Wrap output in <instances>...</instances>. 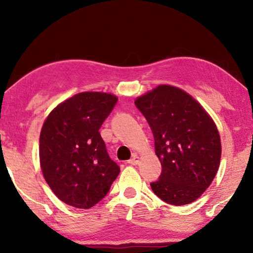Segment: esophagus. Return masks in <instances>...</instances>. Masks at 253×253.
Instances as JSON below:
<instances>
[{"mask_svg":"<svg viewBox=\"0 0 253 253\" xmlns=\"http://www.w3.org/2000/svg\"><path fill=\"white\" fill-rule=\"evenodd\" d=\"M139 157H138L137 154H133L132 155V158L130 159L129 161H127V164H130V165H132V166H137L138 164H139Z\"/></svg>","mask_w":253,"mask_h":253,"instance_id":"34e87169","label":"esophagus"}]
</instances>
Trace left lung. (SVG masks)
Returning <instances> with one entry per match:
<instances>
[{
  "label": "left lung",
  "instance_id": "left-lung-1",
  "mask_svg": "<svg viewBox=\"0 0 253 253\" xmlns=\"http://www.w3.org/2000/svg\"><path fill=\"white\" fill-rule=\"evenodd\" d=\"M154 136L162 166L151 188L159 198L181 206L195 202L215 177L221 159L219 131L197 100L171 85H159L134 100Z\"/></svg>",
  "mask_w": 253,
  "mask_h": 253
}]
</instances>
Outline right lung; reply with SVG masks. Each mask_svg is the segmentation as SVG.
Segmentation results:
<instances>
[{
	"instance_id": "add662e5",
	"label": "right lung",
	"mask_w": 253,
	"mask_h": 253,
	"mask_svg": "<svg viewBox=\"0 0 253 253\" xmlns=\"http://www.w3.org/2000/svg\"><path fill=\"white\" fill-rule=\"evenodd\" d=\"M116 102L112 93L82 92L58 103L44 120L40 167L51 191L68 205L91 209L120 174L99 132Z\"/></svg>"
}]
</instances>
